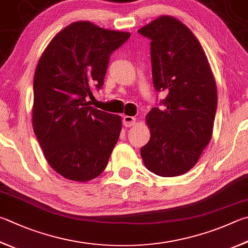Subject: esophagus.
<instances>
[{
	"mask_svg": "<svg viewBox=\"0 0 248 248\" xmlns=\"http://www.w3.org/2000/svg\"><path fill=\"white\" fill-rule=\"evenodd\" d=\"M123 123H124V127L130 128V127H132V125L136 124V118L132 116H124Z\"/></svg>",
	"mask_w": 248,
	"mask_h": 248,
	"instance_id": "esophagus-1",
	"label": "esophagus"
}]
</instances>
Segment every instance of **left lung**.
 <instances>
[{
	"label": "left lung",
	"instance_id": "left-lung-1",
	"mask_svg": "<svg viewBox=\"0 0 248 248\" xmlns=\"http://www.w3.org/2000/svg\"><path fill=\"white\" fill-rule=\"evenodd\" d=\"M151 39L153 83L167 91L146 115L151 139L141 148L145 167L160 177H177L196 165L213 136L217 85L208 60L188 27L160 16L139 30Z\"/></svg>",
	"mask_w": 248,
	"mask_h": 248
}]
</instances>
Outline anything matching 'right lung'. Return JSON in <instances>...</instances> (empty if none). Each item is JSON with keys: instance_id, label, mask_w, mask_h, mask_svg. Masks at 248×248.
Masks as SVG:
<instances>
[{"instance_id": "1", "label": "right lung", "mask_w": 248, "mask_h": 248, "mask_svg": "<svg viewBox=\"0 0 248 248\" xmlns=\"http://www.w3.org/2000/svg\"><path fill=\"white\" fill-rule=\"evenodd\" d=\"M129 32L76 21L44 49L33 78L32 127L48 165L62 177L87 182L106 168L123 128L121 117L94 108L110 54Z\"/></svg>"}]
</instances>
